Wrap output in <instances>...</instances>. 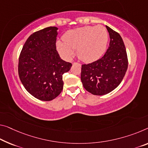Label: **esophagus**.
<instances>
[{
    "instance_id": "obj_1",
    "label": "esophagus",
    "mask_w": 148,
    "mask_h": 148,
    "mask_svg": "<svg viewBox=\"0 0 148 148\" xmlns=\"http://www.w3.org/2000/svg\"><path fill=\"white\" fill-rule=\"evenodd\" d=\"M75 64H78V65H81L80 63H76V62H73V65H75Z\"/></svg>"
}]
</instances>
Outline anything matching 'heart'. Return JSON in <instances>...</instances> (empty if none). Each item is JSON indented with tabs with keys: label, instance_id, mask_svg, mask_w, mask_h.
<instances>
[{
	"label": "heart",
	"instance_id": "heart-1",
	"mask_svg": "<svg viewBox=\"0 0 148 148\" xmlns=\"http://www.w3.org/2000/svg\"><path fill=\"white\" fill-rule=\"evenodd\" d=\"M63 39L56 43L61 56L70 59L74 55V49H77L79 58L84 62L90 63L99 60L105 52L108 33L101 25L86 26L67 31Z\"/></svg>",
	"mask_w": 148,
	"mask_h": 148
}]
</instances>
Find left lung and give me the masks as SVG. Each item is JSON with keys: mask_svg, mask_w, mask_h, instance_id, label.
Segmentation results:
<instances>
[{"mask_svg": "<svg viewBox=\"0 0 148 148\" xmlns=\"http://www.w3.org/2000/svg\"><path fill=\"white\" fill-rule=\"evenodd\" d=\"M106 27L110 40L105 54L97 61L81 66L83 87L95 95H104L115 89L128 69V57L122 38L116 32Z\"/></svg>", "mask_w": 148, "mask_h": 148, "instance_id": "left-lung-1", "label": "left lung"}]
</instances>
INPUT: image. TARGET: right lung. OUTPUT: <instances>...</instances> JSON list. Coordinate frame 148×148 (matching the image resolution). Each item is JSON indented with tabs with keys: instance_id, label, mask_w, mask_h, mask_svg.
<instances>
[{
	"instance_id": "1",
	"label": "right lung",
	"mask_w": 148,
	"mask_h": 148,
	"mask_svg": "<svg viewBox=\"0 0 148 148\" xmlns=\"http://www.w3.org/2000/svg\"><path fill=\"white\" fill-rule=\"evenodd\" d=\"M57 27L33 33L25 42L18 61V75L26 90L36 99L49 101L63 90V75L72 64L61 60L56 50Z\"/></svg>"
}]
</instances>
